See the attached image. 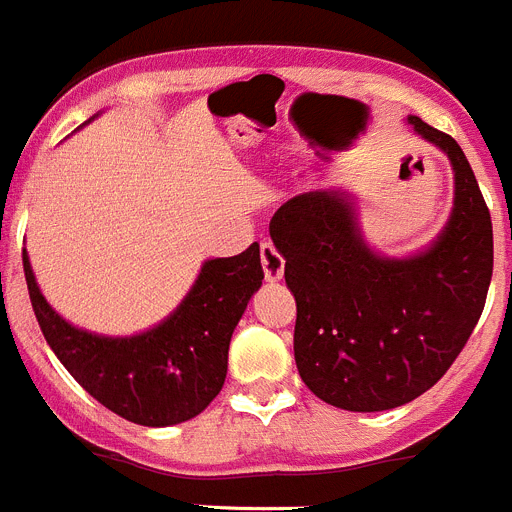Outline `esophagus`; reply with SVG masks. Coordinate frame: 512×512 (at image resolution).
<instances>
[{"instance_id":"34e87169","label":"esophagus","mask_w":512,"mask_h":512,"mask_svg":"<svg viewBox=\"0 0 512 512\" xmlns=\"http://www.w3.org/2000/svg\"><path fill=\"white\" fill-rule=\"evenodd\" d=\"M261 266H264L266 281H279L284 276V256L274 248V243H261Z\"/></svg>"}]
</instances>
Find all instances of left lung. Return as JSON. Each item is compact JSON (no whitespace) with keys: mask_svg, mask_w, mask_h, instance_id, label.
Instances as JSON below:
<instances>
[{"mask_svg":"<svg viewBox=\"0 0 512 512\" xmlns=\"http://www.w3.org/2000/svg\"><path fill=\"white\" fill-rule=\"evenodd\" d=\"M454 170V208L424 251L388 259L365 243L342 190L287 200L269 225L297 299L294 360L304 386L345 411H386L429 391L470 340L492 279V220L449 134L409 116Z\"/></svg>","mask_w":512,"mask_h":512,"instance_id":"left-lung-1","label":"left lung"}]
</instances>
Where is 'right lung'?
Listing matches in <instances>:
<instances>
[{
	"mask_svg": "<svg viewBox=\"0 0 512 512\" xmlns=\"http://www.w3.org/2000/svg\"><path fill=\"white\" fill-rule=\"evenodd\" d=\"M27 292L42 335L75 381L121 419L172 426L198 416L220 393L228 345L253 292H259V243L231 259H210L180 307L157 327L131 337H103L65 322L42 297L27 251Z\"/></svg>",
	"mask_w": 512,
	"mask_h": 512,
	"instance_id": "right-lung-1",
	"label": "right lung"
}]
</instances>
